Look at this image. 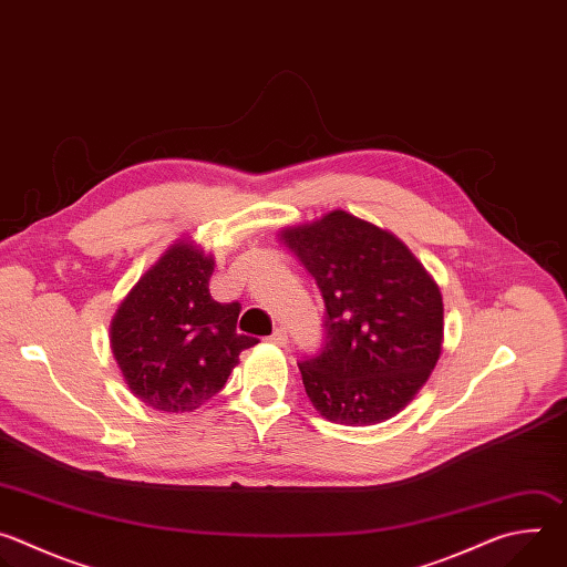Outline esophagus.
Masks as SVG:
<instances>
[{
  "label": "esophagus",
  "mask_w": 567,
  "mask_h": 567,
  "mask_svg": "<svg viewBox=\"0 0 567 567\" xmlns=\"http://www.w3.org/2000/svg\"><path fill=\"white\" fill-rule=\"evenodd\" d=\"M269 341H271L274 346H278V348H287V343H289L287 330H285V328H276V330H274V334L269 337Z\"/></svg>",
  "instance_id": "esophagus-1"
}]
</instances>
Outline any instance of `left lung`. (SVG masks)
<instances>
[{
	"label": "left lung",
	"mask_w": 567,
	"mask_h": 567,
	"mask_svg": "<svg viewBox=\"0 0 567 567\" xmlns=\"http://www.w3.org/2000/svg\"><path fill=\"white\" fill-rule=\"evenodd\" d=\"M282 239L326 302V339L298 363L307 396L337 424L390 420L440 359L444 307L437 285L394 235L346 210L287 228Z\"/></svg>",
	"instance_id": "left-lung-1"
}]
</instances>
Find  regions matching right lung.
<instances>
[{"instance_id":"right-lung-1","label":"right lung","mask_w":567,"mask_h":567,"mask_svg":"<svg viewBox=\"0 0 567 567\" xmlns=\"http://www.w3.org/2000/svg\"><path fill=\"white\" fill-rule=\"evenodd\" d=\"M215 262L179 241L121 302L112 350L132 392L164 413H193L215 396L239 352L258 343L237 334L239 302L210 298Z\"/></svg>"}]
</instances>
